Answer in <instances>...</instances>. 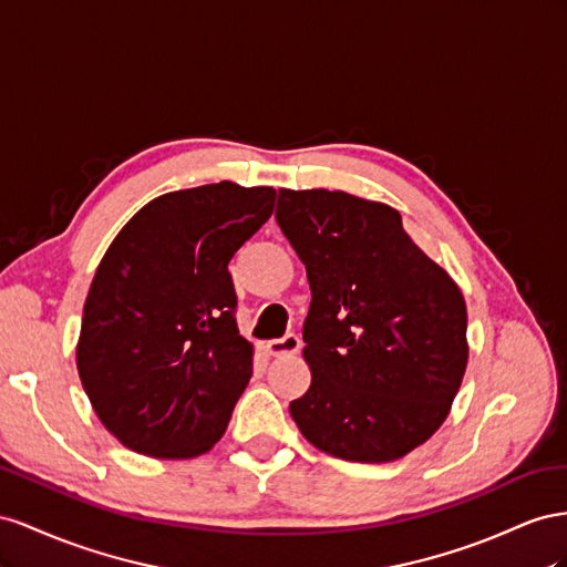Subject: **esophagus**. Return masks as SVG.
Segmentation results:
<instances>
[{"mask_svg": "<svg viewBox=\"0 0 567 567\" xmlns=\"http://www.w3.org/2000/svg\"><path fill=\"white\" fill-rule=\"evenodd\" d=\"M266 349L270 355H278V359H282V355H295L301 349V339L299 334H285L280 339H270Z\"/></svg>", "mask_w": 567, "mask_h": 567, "instance_id": "esophagus-1", "label": "esophagus"}]
</instances>
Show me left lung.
I'll list each match as a JSON object with an SVG mask.
<instances>
[{"instance_id":"left-lung-1","label":"left lung","mask_w":567,"mask_h":567,"mask_svg":"<svg viewBox=\"0 0 567 567\" xmlns=\"http://www.w3.org/2000/svg\"><path fill=\"white\" fill-rule=\"evenodd\" d=\"M306 266L311 386L289 403L316 449L390 463L442 427L467 365L461 287L396 208L342 189H280L275 212Z\"/></svg>"}]
</instances>
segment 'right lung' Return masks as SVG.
<instances>
[{"mask_svg": "<svg viewBox=\"0 0 567 567\" xmlns=\"http://www.w3.org/2000/svg\"><path fill=\"white\" fill-rule=\"evenodd\" d=\"M272 187L168 192L123 225L96 266L75 347L102 425L137 454L212 451L251 378L230 258L270 218Z\"/></svg>", "mask_w": 567, "mask_h": 567, "instance_id": "add662e5", "label": "right lung"}]
</instances>
